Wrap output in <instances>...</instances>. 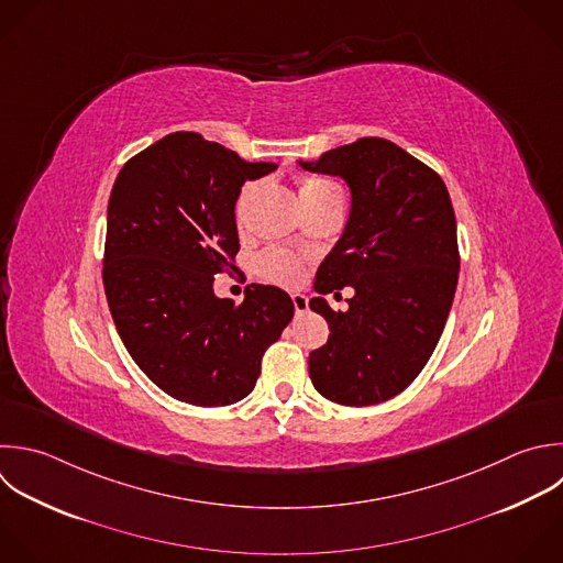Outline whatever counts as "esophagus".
<instances>
[{"instance_id":"34e87169","label":"esophagus","mask_w":563,"mask_h":563,"mask_svg":"<svg viewBox=\"0 0 563 563\" xmlns=\"http://www.w3.org/2000/svg\"><path fill=\"white\" fill-rule=\"evenodd\" d=\"M292 303H295V312L297 314H306L308 312V297L301 292L292 295Z\"/></svg>"}]
</instances>
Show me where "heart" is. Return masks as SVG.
<instances>
[{
    "instance_id": "heart-1",
    "label": "heart",
    "mask_w": 563,
    "mask_h": 563,
    "mask_svg": "<svg viewBox=\"0 0 563 563\" xmlns=\"http://www.w3.org/2000/svg\"><path fill=\"white\" fill-rule=\"evenodd\" d=\"M253 187H244L238 205H235V216L238 220L242 218V211L249 202V196H251ZM299 196H301V202H314V200H325V198H332V196H341L339 187L325 178H317V176H301L299 178ZM260 271L279 282V284H297L301 279V266L297 260L279 253V251H268L260 257Z\"/></svg>"
}]
</instances>
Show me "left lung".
Masks as SVG:
<instances>
[{
  "label": "left lung",
  "mask_w": 563,
  "mask_h": 563,
  "mask_svg": "<svg viewBox=\"0 0 563 563\" xmlns=\"http://www.w3.org/2000/svg\"><path fill=\"white\" fill-rule=\"evenodd\" d=\"M312 174L350 189L343 235L321 262L310 308L328 343L310 352L314 389L332 402L365 407L400 394L427 365L444 330L460 271L455 213L442 178L385 139H358L319 161ZM352 285L345 313L323 294Z\"/></svg>",
  "instance_id": "1"
}]
</instances>
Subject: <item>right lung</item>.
<instances>
[{"label":"right lung","mask_w":563,"mask_h":563,"mask_svg":"<svg viewBox=\"0 0 563 563\" xmlns=\"http://www.w3.org/2000/svg\"><path fill=\"white\" fill-rule=\"evenodd\" d=\"M277 169L246 163L194 132H176L121 169L110 205L103 286L136 365L165 394L198 407L246 398L262 356L295 314L277 286L251 284L242 303L213 292L235 266V202L246 180Z\"/></svg>","instance_id":"right-lung-1"}]
</instances>
